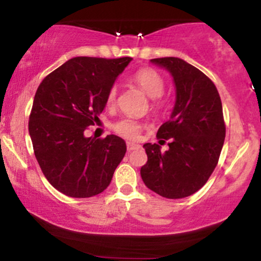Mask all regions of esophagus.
<instances>
[{
    "mask_svg": "<svg viewBox=\"0 0 261 261\" xmlns=\"http://www.w3.org/2000/svg\"><path fill=\"white\" fill-rule=\"evenodd\" d=\"M126 147H127V151L130 152V151H134V149L140 148L141 146L137 145V143H134V142H127V143H126Z\"/></svg>",
    "mask_w": 261,
    "mask_h": 261,
    "instance_id": "esophagus-1",
    "label": "esophagus"
}]
</instances>
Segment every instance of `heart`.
<instances>
[{"label": "heart", "mask_w": 261, "mask_h": 261, "mask_svg": "<svg viewBox=\"0 0 261 261\" xmlns=\"http://www.w3.org/2000/svg\"><path fill=\"white\" fill-rule=\"evenodd\" d=\"M134 82L149 98H152V100H153L152 107L155 110L161 109L162 106H163V99H162L163 95L162 94H163L164 88H166V82H164L162 74L153 70V68H141L140 71H137L134 74ZM116 98H118V87H116V85H113L107 93V106H114L116 103ZM142 124L133 118H124L113 125L114 131L116 134L121 135L122 137H126V139H137L141 131H142Z\"/></svg>", "instance_id": "1"}]
</instances>
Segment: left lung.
Here are the masks:
<instances>
[{"label":"left lung","instance_id":"8db88e82","mask_svg":"<svg viewBox=\"0 0 261 261\" xmlns=\"http://www.w3.org/2000/svg\"><path fill=\"white\" fill-rule=\"evenodd\" d=\"M168 70L175 83L176 99L170 119L158 128L169 149L145 143L147 163L141 178L148 189L167 199H182L200 190L216 168L226 125L216 86L195 66L178 58L152 59Z\"/></svg>","mask_w":261,"mask_h":261}]
</instances>
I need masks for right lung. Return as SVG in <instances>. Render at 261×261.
I'll use <instances>...</instances> for the list:
<instances>
[{
    "mask_svg": "<svg viewBox=\"0 0 261 261\" xmlns=\"http://www.w3.org/2000/svg\"><path fill=\"white\" fill-rule=\"evenodd\" d=\"M131 58L80 56L47 74L35 93L29 135L41 172L56 190L71 197L103 193L126 153L121 137H86L99 122L106 98Z\"/></svg>",
    "mask_w": 261,
    "mask_h": 261,
    "instance_id": "add662e5",
    "label": "right lung"
}]
</instances>
